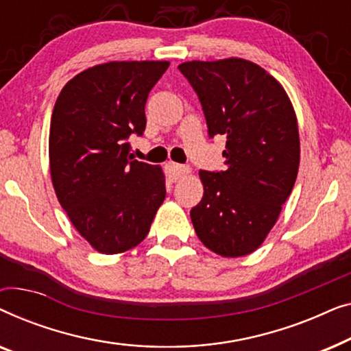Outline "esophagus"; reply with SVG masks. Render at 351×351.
<instances>
[{
  "label": "esophagus",
  "instance_id": "obj_1",
  "mask_svg": "<svg viewBox=\"0 0 351 351\" xmlns=\"http://www.w3.org/2000/svg\"><path fill=\"white\" fill-rule=\"evenodd\" d=\"M189 172H190L189 166L177 165V162H167L166 165V174L169 176L171 180H177L179 177L189 174Z\"/></svg>",
  "mask_w": 351,
  "mask_h": 351
}]
</instances>
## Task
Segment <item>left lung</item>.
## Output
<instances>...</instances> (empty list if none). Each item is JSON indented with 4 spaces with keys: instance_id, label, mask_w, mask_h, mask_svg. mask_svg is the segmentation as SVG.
Returning a JSON list of instances; mask_svg holds the SVG:
<instances>
[{
    "instance_id": "8db88e82",
    "label": "left lung",
    "mask_w": 351,
    "mask_h": 351,
    "mask_svg": "<svg viewBox=\"0 0 351 351\" xmlns=\"http://www.w3.org/2000/svg\"><path fill=\"white\" fill-rule=\"evenodd\" d=\"M179 70L198 94L209 137H227V169L199 171L204 195L190 210L195 232L219 256H247L265 241L295 184L300 141L294 107L254 62L191 60Z\"/></svg>"
}]
</instances>
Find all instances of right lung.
<instances>
[{
  "instance_id": "right-lung-1",
  "label": "right lung",
  "mask_w": 351,
  "mask_h": 351,
  "mask_svg": "<svg viewBox=\"0 0 351 351\" xmlns=\"http://www.w3.org/2000/svg\"><path fill=\"white\" fill-rule=\"evenodd\" d=\"M166 60L107 62L60 90L49 131L51 179L78 233L102 254L136 247L166 198L160 166L134 160L128 138L145 131V104Z\"/></svg>"
}]
</instances>
